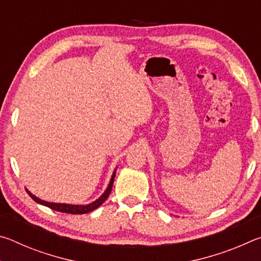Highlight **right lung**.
I'll list each match as a JSON object with an SVG mask.
<instances>
[{"mask_svg": "<svg viewBox=\"0 0 261 261\" xmlns=\"http://www.w3.org/2000/svg\"><path fill=\"white\" fill-rule=\"evenodd\" d=\"M115 175H116V169L114 170V173L112 175V178L109 180V184L107 189L105 190V192L101 194V196L98 198V199L90 202V204H86V205H72V204H61V202H50V201H46V200H42L40 198H38L37 196H34L33 193H31L28 189L26 190V192L30 194V197L32 198V199L38 202V204L43 205V206H47L49 207V208L57 211V212H62V213H68V214H86V213H90V212L94 211L98 208L100 205H102L103 202L107 199L108 196L112 192V188H113V183H114V178H115Z\"/></svg>", "mask_w": 261, "mask_h": 261, "instance_id": "add662e5", "label": "right lung"}]
</instances>
